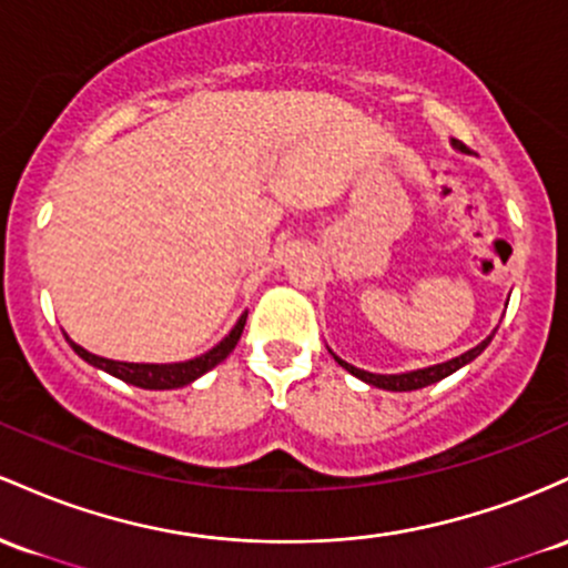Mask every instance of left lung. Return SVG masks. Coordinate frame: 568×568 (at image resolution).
<instances>
[{
  "label": "left lung",
  "mask_w": 568,
  "mask_h": 568,
  "mask_svg": "<svg viewBox=\"0 0 568 568\" xmlns=\"http://www.w3.org/2000/svg\"><path fill=\"white\" fill-rule=\"evenodd\" d=\"M450 146H454V150H458V152H467V146H464L462 142H458V139H450ZM496 329H499V327H496ZM496 329L486 337V341H480V343H477L475 348H469V352L458 354V356H454V359H448V362H439V365L422 367V369H410V373H392V375H384V373H367V369H359V367L348 365L346 359H341V356L333 354V348H329V354H333V359L337 362V365H341L343 369H348V373H352L354 378L365 381L367 386L386 388V392H416V388L432 386V384H437V381L448 378V375H454L456 369H462L464 365H469V362L477 359V356H480L483 352H486L488 343L494 341Z\"/></svg>",
  "instance_id": "obj_1"
}]
</instances>
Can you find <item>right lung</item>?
<instances>
[{
    "mask_svg": "<svg viewBox=\"0 0 568 568\" xmlns=\"http://www.w3.org/2000/svg\"><path fill=\"white\" fill-rule=\"evenodd\" d=\"M244 324H246V311L239 316V322L233 324V329L216 343L214 348H209L206 354L195 356V359L187 362H169V365H152V362H118V359H106V356L91 354L88 348L78 346L67 333L63 337L69 341V346L74 348V354L80 359H85L88 365H93L95 369H104V373L114 375V378L125 381V384L139 386V388H152V392H163V388H182L193 381H199L203 373L225 362V356L233 352L235 343H239L241 333H244Z\"/></svg>",
    "mask_w": 568,
    "mask_h": 568,
    "instance_id": "obj_1",
    "label": "right lung"
}]
</instances>
